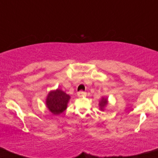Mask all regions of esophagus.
Masks as SVG:
<instances>
[{
    "instance_id": "34e87169",
    "label": "esophagus",
    "mask_w": 158,
    "mask_h": 158,
    "mask_svg": "<svg viewBox=\"0 0 158 158\" xmlns=\"http://www.w3.org/2000/svg\"><path fill=\"white\" fill-rule=\"evenodd\" d=\"M85 94H86V93H85V92H84V91H82V90H80V91H79L77 93L78 97H83V96H85Z\"/></svg>"
}]
</instances>
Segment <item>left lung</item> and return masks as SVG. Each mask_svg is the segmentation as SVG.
Returning a JSON list of instances; mask_svg holds the SVG:
<instances>
[{
    "mask_svg": "<svg viewBox=\"0 0 158 158\" xmlns=\"http://www.w3.org/2000/svg\"><path fill=\"white\" fill-rule=\"evenodd\" d=\"M108 97H102L101 98L100 100L99 101V110L101 111H104L105 109H106V106H108Z\"/></svg>",
    "mask_w": 158,
    "mask_h": 158,
    "instance_id": "obj_1",
    "label": "left lung"
}]
</instances>
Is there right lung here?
Masks as SVG:
<instances>
[{"label": "right lung", "mask_w": 158, "mask_h": 158, "mask_svg": "<svg viewBox=\"0 0 158 158\" xmlns=\"http://www.w3.org/2000/svg\"><path fill=\"white\" fill-rule=\"evenodd\" d=\"M70 96L61 89L50 90L46 98V106L54 115H59L68 108Z\"/></svg>", "instance_id": "add662e5"}]
</instances>
